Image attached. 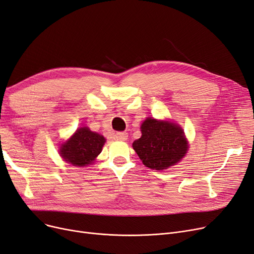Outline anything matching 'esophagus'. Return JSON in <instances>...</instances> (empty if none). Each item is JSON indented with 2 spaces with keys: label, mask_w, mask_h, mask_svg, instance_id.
<instances>
[{
  "label": "esophagus",
  "mask_w": 254,
  "mask_h": 254,
  "mask_svg": "<svg viewBox=\"0 0 254 254\" xmlns=\"http://www.w3.org/2000/svg\"><path fill=\"white\" fill-rule=\"evenodd\" d=\"M115 137L118 139V140H126L127 137H128V133L127 132H117V133L115 134Z\"/></svg>",
  "instance_id": "obj_1"
}]
</instances>
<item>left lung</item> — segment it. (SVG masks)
<instances>
[{
	"label": "left lung",
	"mask_w": 254,
	"mask_h": 254,
	"mask_svg": "<svg viewBox=\"0 0 254 254\" xmlns=\"http://www.w3.org/2000/svg\"><path fill=\"white\" fill-rule=\"evenodd\" d=\"M140 129L141 137L132 143V147L151 170H165L185 156L188 143L182 128L175 123L148 118Z\"/></svg>",
	"instance_id": "1"
}]
</instances>
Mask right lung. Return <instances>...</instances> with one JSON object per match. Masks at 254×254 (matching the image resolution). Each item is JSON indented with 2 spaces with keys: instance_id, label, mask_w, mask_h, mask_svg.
<instances>
[{
  "instance_id": "right-lung-1",
  "label": "right lung",
  "mask_w": 254,
  "mask_h": 254,
  "mask_svg": "<svg viewBox=\"0 0 254 254\" xmlns=\"http://www.w3.org/2000/svg\"><path fill=\"white\" fill-rule=\"evenodd\" d=\"M104 142L105 138L102 135L87 127L79 128L62 144L60 154L65 161L75 166L89 165L101 153Z\"/></svg>"
}]
</instances>
